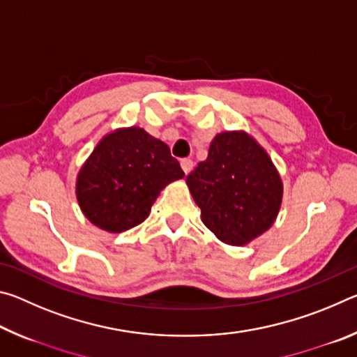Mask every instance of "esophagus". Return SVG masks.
<instances>
[{"label":"esophagus","instance_id":"1","mask_svg":"<svg viewBox=\"0 0 357 357\" xmlns=\"http://www.w3.org/2000/svg\"><path fill=\"white\" fill-rule=\"evenodd\" d=\"M181 167H183L184 173L187 174V173H190L192 167H193V162L190 159H183V160H181Z\"/></svg>","mask_w":357,"mask_h":357}]
</instances>
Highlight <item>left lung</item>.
Segmentation results:
<instances>
[{"label": "left lung", "instance_id": "obj_1", "mask_svg": "<svg viewBox=\"0 0 357 357\" xmlns=\"http://www.w3.org/2000/svg\"><path fill=\"white\" fill-rule=\"evenodd\" d=\"M202 219L223 243L244 245L273 225L282 203V181L271 157L244 132H223L206 160L187 174Z\"/></svg>", "mask_w": 357, "mask_h": 357}]
</instances>
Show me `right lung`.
<instances>
[{
  "instance_id": "obj_1",
  "label": "right lung",
  "mask_w": 357,
  "mask_h": 357,
  "mask_svg": "<svg viewBox=\"0 0 357 357\" xmlns=\"http://www.w3.org/2000/svg\"><path fill=\"white\" fill-rule=\"evenodd\" d=\"M184 178L164 142L140 128L119 129L102 140L77 179V200L96 227L112 233L137 227L160 190Z\"/></svg>"
}]
</instances>
